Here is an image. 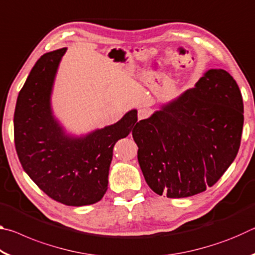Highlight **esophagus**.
<instances>
[{
    "mask_svg": "<svg viewBox=\"0 0 255 255\" xmlns=\"http://www.w3.org/2000/svg\"><path fill=\"white\" fill-rule=\"evenodd\" d=\"M150 114H152V111L147 109V108H141V109L138 110V120L147 119Z\"/></svg>",
    "mask_w": 255,
    "mask_h": 255,
    "instance_id": "34e87169",
    "label": "esophagus"
}]
</instances>
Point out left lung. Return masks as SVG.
I'll list each match as a JSON object with an SVG mask.
<instances>
[{"label":"left lung","instance_id":"1","mask_svg":"<svg viewBox=\"0 0 255 255\" xmlns=\"http://www.w3.org/2000/svg\"><path fill=\"white\" fill-rule=\"evenodd\" d=\"M243 99L224 70H209L178 100L137 123L132 137L155 193L185 198L217 182L239 153Z\"/></svg>","mask_w":255,"mask_h":255}]
</instances>
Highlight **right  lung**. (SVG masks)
<instances>
[{"label":"right lung","instance_id":"right-lung-1","mask_svg":"<svg viewBox=\"0 0 255 255\" xmlns=\"http://www.w3.org/2000/svg\"><path fill=\"white\" fill-rule=\"evenodd\" d=\"M66 48L42 55L16 100L14 144L30 179L47 196L67 206L100 201L108 189L114 146L133 131L137 111L82 138L64 133L50 110V92Z\"/></svg>","mask_w":255,"mask_h":255}]
</instances>
